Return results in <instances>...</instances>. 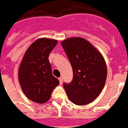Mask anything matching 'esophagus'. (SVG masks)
Wrapping results in <instances>:
<instances>
[{"instance_id":"1","label":"esophagus","mask_w":128,"mask_h":128,"mask_svg":"<svg viewBox=\"0 0 128 128\" xmlns=\"http://www.w3.org/2000/svg\"><path fill=\"white\" fill-rule=\"evenodd\" d=\"M58 80H59V82H60V84H63V78H58Z\"/></svg>"}]
</instances>
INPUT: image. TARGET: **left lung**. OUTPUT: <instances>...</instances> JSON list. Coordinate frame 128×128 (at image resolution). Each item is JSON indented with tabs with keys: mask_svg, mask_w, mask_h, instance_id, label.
I'll list each match as a JSON object with an SVG mask.
<instances>
[{
	"mask_svg": "<svg viewBox=\"0 0 128 128\" xmlns=\"http://www.w3.org/2000/svg\"><path fill=\"white\" fill-rule=\"evenodd\" d=\"M73 70V80L63 84L72 102L78 106L91 103L100 94L107 77L103 56L82 37L68 38L60 43Z\"/></svg>",
	"mask_w": 128,
	"mask_h": 128,
	"instance_id": "obj_1",
	"label": "left lung"
}]
</instances>
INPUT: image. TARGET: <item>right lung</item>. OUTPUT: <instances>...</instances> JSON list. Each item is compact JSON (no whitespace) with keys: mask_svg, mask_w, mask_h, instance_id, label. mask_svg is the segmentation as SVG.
<instances>
[{"mask_svg":"<svg viewBox=\"0 0 128 128\" xmlns=\"http://www.w3.org/2000/svg\"><path fill=\"white\" fill-rule=\"evenodd\" d=\"M58 42L48 38L34 41L26 51L18 70L22 91L30 100L44 104L49 100L59 80L52 73L48 56Z\"/></svg>","mask_w":128,"mask_h":128,"instance_id":"obj_1","label":"right lung"}]
</instances>
